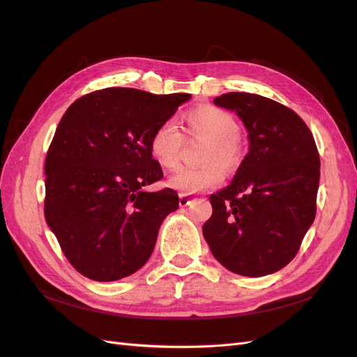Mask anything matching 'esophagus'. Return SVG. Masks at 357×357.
<instances>
[{
  "label": "esophagus",
  "instance_id": "1",
  "mask_svg": "<svg viewBox=\"0 0 357 357\" xmlns=\"http://www.w3.org/2000/svg\"><path fill=\"white\" fill-rule=\"evenodd\" d=\"M189 204H190V198L188 195H180L178 197V205H180V207H188Z\"/></svg>",
  "mask_w": 357,
  "mask_h": 357
}]
</instances>
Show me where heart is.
<instances>
[{
	"label": "heart",
	"mask_w": 357,
	"mask_h": 357,
	"mask_svg": "<svg viewBox=\"0 0 357 357\" xmlns=\"http://www.w3.org/2000/svg\"><path fill=\"white\" fill-rule=\"evenodd\" d=\"M189 132L210 139L199 168H183L168 178V186L181 195H190L215 188L225 178V168L235 169L241 164L244 150L236 137L238 123L231 113L215 105H199L186 113ZM183 135L172 121L159 123L149 139V152L159 167L172 171L180 165ZM220 160L222 164L215 162Z\"/></svg>",
	"instance_id": "obj_1"
}]
</instances>
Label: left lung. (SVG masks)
<instances>
[{
	"label": "left lung",
	"instance_id": "obj_1",
	"mask_svg": "<svg viewBox=\"0 0 357 357\" xmlns=\"http://www.w3.org/2000/svg\"><path fill=\"white\" fill-rule=\"evenodd\" d=\"M236 113L248 153L229 186L210 197L202 234L229 271L262 277L284 268L316 218L320 158L304 121L286 105L255 93L229 92L213 101Z\"/></svg>",
	"mask_w": 357,
	"mask_h": 357
}]
</instances>
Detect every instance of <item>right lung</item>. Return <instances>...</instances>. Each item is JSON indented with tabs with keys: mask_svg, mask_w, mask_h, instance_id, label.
I'll use <instances>...</instances> for the list:
<instances>
[{
	"mask_svg": "<svg viewBox=\"0 0 357 357\" xmlns=\"http://www.w3.org/2000/svg\"><path fill=\"white\" fill-rule=\"evenodd\" d=\"M190 98L107 88L62 116L45 164V218L82 275L116 282L149 261L162 222L178 208L172 189L144 190L164 177L149 139Z\"/></svg>",
	"mask_w": 357,
	"mask_h": 357,
	"instance_id": "obj_1",
	"label": "right lung"
}]
</instances>
